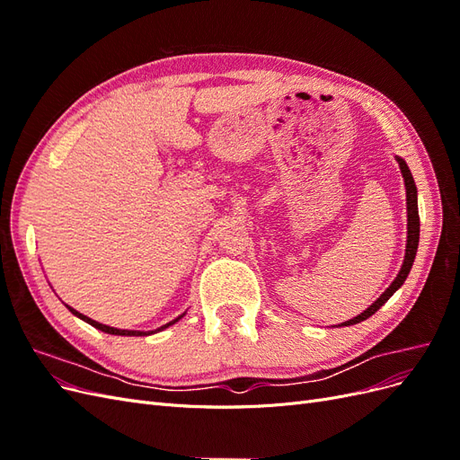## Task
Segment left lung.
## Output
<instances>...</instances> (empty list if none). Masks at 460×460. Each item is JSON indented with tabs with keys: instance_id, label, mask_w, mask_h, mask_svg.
<instances>
[{
	"instance_id": "8db88e82",
	"label": "left lung",
	"mask_w": 460,
	"mask_h": 460,
	"mask_svg": "<svg viewBox=\"0 0 460 460\" xmlns=\"http://www.w3.org/2000/svg\"><path fill=\"white\" fill-rule=\"evenodd\" d=\"M397 163H399V169H401V174H402V180H405V190H407V249H405V261H402V267L399 270V274L395 276V280L392 282V286H389L384 294L376 299L367 311L360 313L358 316L351 318V320H345V323H341L340 326H351V324H358L363 323V320H367L368 316H372L376 311H378L382 305L392 297L395 291L405 284L407 276L412 269V262H414V257H416V249H419V238H420V218H419V201H416V186H414V180H412V174L409 171L407 163L402 161L401 157H397Z\"/></svg>"
}]
</instances>
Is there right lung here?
<instances>
[{
	"instance_id": "right-lung-1",
	"label": "right lung",
	"mask_w": 460,
	"mask_h": 460,
	"mask_svg": "<svg viewBox=\"0 0 460 460\" xmlns=\"http://www.w3.org/2000/svg\"><path fill=\"white\" fill-rule=\"evenodd\" d=\"M66 309L71 311L75 316H78V318H82L84 320V323H88V324H92L93 328H97V330H102V332H105V333H113V336H149V333H155V332H161V330H164V328H169V326H172L174 323H178L180 318H182L184 314H180L178 318H174V320H171L169 324H164V326H161V328H157V330H151V332H140V330H119V328H113V326H107V324H102V323H95V320H92V318H88V316H84L82 313H78L76 309H73V307H68L66 305Z\"/></svg>"
}]
</instances>
